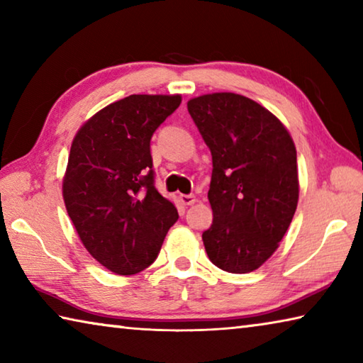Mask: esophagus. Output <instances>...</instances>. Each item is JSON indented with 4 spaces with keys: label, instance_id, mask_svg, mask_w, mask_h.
Listing matches in <instances>:
<instances>
[{
    "label": "esophagus",
    "instance_id": "obj_1",
    "mask_svg": "<svg viewBox=\"0 0 363 363\" xmlns=\"http://www.w3.org/2000/svg\"><path fill=\"white\" fill-rule=\"evenodd\" d=\"M179 200L182 201V205L190 206V205H194L195 201H196V196L195 195H179Z\"/></svg>",
    "mask_w": 363,
    "mask_h": 363
}]
</instances>
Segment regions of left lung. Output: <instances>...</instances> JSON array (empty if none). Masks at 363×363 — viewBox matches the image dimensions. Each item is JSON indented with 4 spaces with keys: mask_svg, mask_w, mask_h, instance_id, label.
<instances>
[{
    "mask_svg": "<svg viewBox=\"0 0 363 363\" xmlns=\"http://www.w3.org/2000/svg\"><path fill=\"white\" fill-rule=\"evenodd\" d=\"M187 110L213 157L206 255L225 272H253L279 248L296 211V147L277 116L245 96H199Z\"/></svg>",
    "mask_w": 363,
    "mask_h": 363,
    "instance_id": "1",
    "label": "left lung"
}]
</instances>
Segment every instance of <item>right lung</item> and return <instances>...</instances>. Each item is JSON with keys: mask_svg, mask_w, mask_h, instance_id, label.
<instances>
[{"mask_svg": "<svg viewBox=\"0 0 363 363\" xmlns=\"http://www.w3.org/2000/svg\"><path fill=\"white\" fill-rule=\"evenodd\" d=\"M181 101L179 94L128 96L73 138L62 182L67 213L89 255L118 275L149 267L179 218L155 187L150 139Z\"/></svg>", "mask_w": 363, "mask_h": 363, "instance_id": "1", "label": "right lung"}]
</instances>
